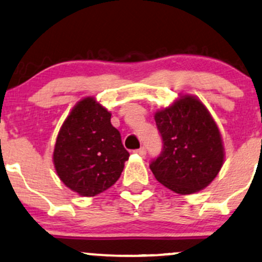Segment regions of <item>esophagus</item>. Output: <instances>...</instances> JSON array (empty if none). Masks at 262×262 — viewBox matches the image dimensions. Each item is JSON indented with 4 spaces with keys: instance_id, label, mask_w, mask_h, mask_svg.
Listing matches in <instances>:
<instances>
[{
    "instance_id": "34e87169",
    "label": "esophagus",
    "mask_w": 262,
    "mask_h": 262,
    "mask_svg": "<svg viewBox=\"0 0 262 262\" xmlns=\"http://www.w3.org/2000/svg\"><path fill=\"white\" fill-rule=\"evenodd\" d=\"M134 154H137V155H139V156H145L146 155V150H145V147H140V149H138V150H135L134 151Z\"/></svg>"
}]
</instances>
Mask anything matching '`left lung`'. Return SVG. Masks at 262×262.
<instances>
[{
    "label": "left lung",
    "instance_id": "obj_1",
    "mask_svg": "<svg viewBox=\"0 0 262 262\" xmlns=\"http://www.w3.org/2000/svg\"><path fill=\"white\" fill-rule=\"evenodd\" d=\"M154 117L163 140L162 154L150 165L155 178L181 195L203 190L225 162L222 135L209 110L185 94Z\"/></svg>",
    "mask_w": 262,
    "mask_h": 262
}]
</instances>
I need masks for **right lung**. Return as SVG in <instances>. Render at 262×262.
Masks as SVG:
<instances>
[{
    "mask_svg": "<svg viewBox=\"0 0 262 262\" xmlns=\"http://www.w3.org/2000/svg\"><path fill=\"white\" fill-rule=\"evenodd\" d=\"M128 159L121 134L111 124V112L93 96L78 101L53 149V165L63 184L80 196H95L118 181Z\"/></svg>",
    "mask_w": 262,
    "mask_h": 262,
    "instance_id": "obj_1",
    "label": "right lung"
}]
</instances>
